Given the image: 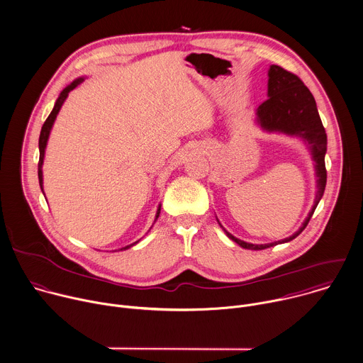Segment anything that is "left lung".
Segmentation results:
<instances>
[{
    "instance_id": "obj_1",
    "label": "left lung",
    "mask_w": 363,
    "mask_h": 363,
    "mask_svg": "<svg viewBox=\"0 0 363 363\" xmlns=\"http://www.w3.org/2000/svg\"><path fill=\"white\" fill-rule=\"evenodd\" d=\"M268 99L262 102L257 109V125L268 133H282L292 138H299L306 145L315 167L316 176V191L315 200L308 217L302 225L292 235L268 242V244H251L245 242L231 233H228L221 223L220 227L224 230L227 237L237 242L240 247L247 250H264L277 244H284L298 237L306 224L309 223L319 200L323 196L326 186V169H325V153H326V133L322 126L315 99L303 82L294 74L282 69L278 65H271L268 69ZM217 218V217H216Z\"/></svg>"
}]
</instances>
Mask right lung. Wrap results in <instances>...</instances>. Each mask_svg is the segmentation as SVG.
I'll return each instance as SVG.
<instances>
[{
	"label": "right lung",
	"mask_w": 363,
	"mask_h": 363,
	"mask_svg": "<svg viewBox=\"0 0 363 363\" xmlns=\"http://www.w3.org/2000/svg\"><path fill=\"white\" fill-rule=\"evenodd\" d=\"M85 81V78L84 77H81V78H77L74 82H71L61 94H60V96H58V99H57V102H55V105H54V109H52V112L50 113V116H48V119L45 121V123H44V126H43V129H41V135H40V163H38V179H40V186H41V190H43V193H44V176H43V164H44V159H45V149H47V145H48V139H50V135H51V130H52V126H54V123H55V119H57V116H58V113H60V111H61V108H62V105H64V102L67 101V98H68V95H69V92L71 91H74L78 85H81L82 82ZM160 207H162V204H159V207H157V211H156V217H155V223H156V220L159 218V214H160ZM153 223V224H155ZM153 227V225H152ZM150 227V228H152ZM139 242V240L138 241H135L133 244H129V245H126V247H122L119 251H123V250H128V248H130V247H133L135 244H138Z\"/></svg>",
	"instance_id": "right-lung-1"
}]
</instances>
